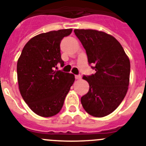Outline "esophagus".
Segmentation results:
<instances>
[{"mask_svg":"<svg viewBox=\"0 0 146 146\" xmlns=\"http://www.w3.org/2000/svg\"><path fill=\"white\" fill-rule=\"evenodd\" d=\"M81 75H80V74H78V75H75V79L77 80H80L81 79Z\"/></svg>","mask_w":146,"mask_h":146,"instance_id":"1","label":"esophagus"}]
</instances>
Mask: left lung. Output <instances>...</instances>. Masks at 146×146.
I'll return each mask as SVG.
<instances>
[{
	"label": "left lung",
	"instance_id": "1",
	"mask_svg": "<svg viewBox=\"0 0 146 146\" xmlns=\"http://www.w3.org/2000/svg\"><path fill=\"white\" fill-rule=\"evenodd\" d=\"M74 32L86 50L88 64L96 71L82 77L90 87L81 97L82 105L92 116H106L119 106L128 91L129 59L111 35L91 29H74Z\"/></svg>",
	"mask_w": 146,
	"mask_h": 146
}]
</instances>
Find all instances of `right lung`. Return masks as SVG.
Segmentation results:
<instances>
[{"label":"right lung","mask_w":146,"mask_h":146,"mask_svg":"<svg viewBox=\"0 0 146 146\" xmlns=\"http://www.w3.org/2000/svg\"><path fill=\"white\" fill-rule=\"evenodd\" d=\"M72 29L40 33L27 42L17 65V80L22 97L32 111L42 117L60 112L64 99L74 82V75L58 70L64 65L60 44Z\"/></svg>","instance_id":"right-lung-1"}]
</instances>
